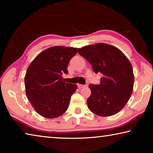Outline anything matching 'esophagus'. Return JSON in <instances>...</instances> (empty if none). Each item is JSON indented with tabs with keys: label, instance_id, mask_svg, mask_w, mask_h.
Returning <instances> with one entry per match:
<instances>
[{
	"label": "esophagus",
	"instance_id": "esophagus-1",
	"mask_svg": "<svg viewBox=\"0 0 153 153\" xmlns=\"http://www.w3.org/2000/svg\"><path fill=\"white\" fill-rule=\"evenodd\" d=\"M86 86V85H82V84H77V87H78L79 89H81V88H84Z\"/></svg>",
	"mask_w": 153,
	"mask_h": 153
}]
</instances>
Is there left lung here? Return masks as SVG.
<instances>
[{"label":"left lung","mask_w":153,"mask_h":153,"mask_svg":"<svg viewBox=\"0 0 153 153\" xmlns=\"http://www.w3.org/2000/svg\"><path fill=\"white\" fill-rule=\"evenodd\" d=\"M78 53L91 64L95 74H100V84H90L89 109L108 117L122 109L133 91L134 76L131 64L120 49L98 43L78 49Z\"/></svg>","instance_id":"1"}]
</instances>
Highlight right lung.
<instances>
[{"label":"right lung","mask_w":153,"mask_h":153,"mask_svg":"<svg viewBox=\"0 0 153 153\" xmlns=\"http://www.w3.org/2000/svg\"><path fill=\"white\" fill-rule=\"evenodd\" d=\"M77 48L53 46L46 49L33 59L26 71L25 87L32 107L44 117H58L65 112L76 84L63 81V74Z\"/></svg>","instance_id":"add662e5"}]
</instances>
